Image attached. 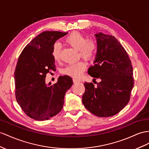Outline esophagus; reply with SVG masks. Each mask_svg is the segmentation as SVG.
<instances>
[{
    "mask_svg": "<svg viewBox=\"0 0 149 149\" xmlns=\"http://www.w3.org/2000/svg\"><path fill=\"white\" fill-rule=\"evenodd\" d=\"M73 82L74 83H77V82H81V81H80L79 79H73Z\"/></svg>",
    "mask_w": 149,
    "mask_h": 149,
    "instance_id": "esophagus-1",
    "label": "esophagus"
}]
</instances>
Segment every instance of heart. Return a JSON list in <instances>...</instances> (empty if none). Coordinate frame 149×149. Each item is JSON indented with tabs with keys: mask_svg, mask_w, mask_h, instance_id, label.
<instances>
[{
	"mask_svg": "<svg viewBox=\"0 0 149 149\" xmlns=\"http://www.w3.org/2000/svg\"><path fill=\"white\" fill-rule=\"evenodd\" d=\"M65 42L72 47L79 51L80 55L86 60L92 59L96 52L97 45L93 39L87 40V38L82 34L78 32H74L70 34L66 38ZM62 47L58 42L53 46L52 54L53 58L57 62L61 58ZM86 68V65L83 62H79L75 63L69 64L63 70L65 74L68 75L75 78L79 77Z\"/></svg>",
	"mask_w": 149,
	"mask_h": 149,
	"instance_id": "b5f03b06",
	"label": "heart"
}]
</instances>
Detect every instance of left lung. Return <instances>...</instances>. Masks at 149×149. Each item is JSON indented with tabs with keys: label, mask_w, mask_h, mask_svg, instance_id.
<instances>
[{
	"label": "left lung",
	"mask_w": 149,
	"mask_h": 149,
	"mask_svg": "<svg viewBox=\"0 0 149 149\" xmlns=\"http://www.w3.org/2000/svg\"><path fill=\"white\" fill-rule=\"evenodd\" d=\"M97 52L88 74L100 79L95 87L85 82L82 103L99 117H109L119 113L127 104L133 87V68L128 53L113 36L99 33L94 35Z\"/></svg>",
	"instance_id": "obj_1"
}]
</instances>
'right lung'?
I'll return each instance as SVG.
<instances>
[{
	"instance_id": "obj_1",
	"label": "right lung",
	"mask_w": 149,
	"mask_h": 149,
	"mask_svg": "<svg viewBox=\"0 0 149 149\" xmlns=\"http://www.w3.org/2000/svg\"><path fill=\"white\" fill-rule=\"evenodd\" d=\"M68 33L45 31L26 46L19 57L14 72L17 103L28 116L48 120L62 110L64 96L73 84L70 76H60L57 82L47 84L46 75L55 70L52 52L53 45Z\"/></svg>"
}]
</instances>
